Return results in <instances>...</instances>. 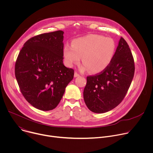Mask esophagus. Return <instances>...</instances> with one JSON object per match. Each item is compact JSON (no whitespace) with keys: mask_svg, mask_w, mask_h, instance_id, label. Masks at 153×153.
<instances>
[{"mask_svg":"<svg viewBox=\"0 0 153 153\" xmlns=\"http://www.w3.org/2000/svg\"><path fill=\"white\" fill-rule=\"evenodd\" d=\"M78 76H79V74L77 72H75L74 73V77H78Z\"/></svg>","mask_w":153,"mask_h":153,"instance_id":"obj_1","label":"esophagus"}]
</instances>
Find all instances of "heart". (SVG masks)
<instances>
[{"instance_id": "1", "label": "heart", "mask_w": 153, "mask_h": 153, "mask_svg": "<svg viewBox=\"0 0 153 153\" xmlns=\"http://www.w3.org/2000/svg\"><path fill=\"white\" fill-rule=\"evenodd\" d=\"M116 50L114 39L99 34H89L74 39L73 45L67 44L63 55L68 66L78 63L84 64L82 71L90 70L92 73H99L105 70L111 63Z\"/></svg>"}]
</instances>
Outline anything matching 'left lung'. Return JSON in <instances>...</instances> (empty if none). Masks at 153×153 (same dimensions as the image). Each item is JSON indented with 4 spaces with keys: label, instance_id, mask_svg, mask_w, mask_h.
<instances>
[{
    "label": "left lung",
    "instance_id": "left-lung-1",
    "mask_svg": "<svg viewBox=\"0 0 153 153\" xmlns=\"http://www.w3.org/2000/svg\"><path fill=\"white\" fill-rule=\"evenodd\" d=\"M135 71L134 61L127 42L120 37L113 58L103 71L86 77L85 103L96 113L110 111L125 97Z\"/></svg>",
    "mask_w": 153,
    "mask_h": 153
}]
</instances>
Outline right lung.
I'll list each match as a JSON object with an SVG mask.
<instances>
[{"mask_svg":"<svg viewBox=\"0 0 153 153\" xmlns=\"http://www.w3.org/2000/svg\"><path fill=\"white\" fill-rule=\"evenodd\" d=\"M63 31L43 33L28 39L15 63L20 91L32 106L42 111L54 109L74 71L63 63Z\"/></svg>","mask_w":153,"mask_h":153,"instance_id":"add662e5","label":"right lung"}]
</instances>
